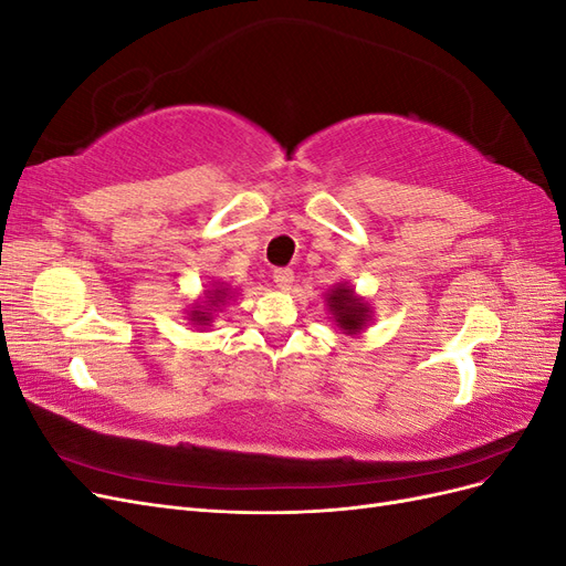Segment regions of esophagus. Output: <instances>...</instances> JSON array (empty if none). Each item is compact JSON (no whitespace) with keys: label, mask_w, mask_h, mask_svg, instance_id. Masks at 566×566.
<instances>
[{"label":"esophagus","mask_w":566,"mask_h":566,"mask_svg":"<svg viewBox=\"0 0 566 566\" xmlns=\"http://www.w3.org/2000/svg\"><path fill=\"white\" fill-rule=\"evenodd\" d=\"M273 281H276V285H279L281 290H290V287H293L295 273H293V269L279 266V269H273Z\"/></svg>","instance_id":"obj_1"}]
</instances>
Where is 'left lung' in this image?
<instances>
[{
  "label": "left lung",
  "mask_w": 566,
  "mask_h": 566,
  "mask_svg": "<svg viewBox=\"0 0 566 566\" xmlns=\"http://www.w3.org/2000/svg\"><path fill=\"white\" fill-rule=\"evenodd\" d=\"M325 302H328V310L342 333L358 335L370 321L368 302L364 297H358L354 293V287L347 283L333 285V290H328V295H325Z\"/></svg>",
  "instance_id": "1"
}]
</instances>
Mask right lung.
Segmentation results:
<instances>
[{
	"instance_id": "1",
	"label": "right lung",
	"mask_w": 566,
	"mask_h": 566,
	"mask_svg": "<svg viewBox=\"0 0 566 566\" xmlns=\"http://www.w3.org/2000/svg\"><path fill=\"white\" fill-rule=\"evenodd\" d=\"M231 297V287H227L224 283H214L212 290H205V302L196 304L188 318L193 321V325H210L212 323V314L219 310L221 304Z\"/></svg>"
}]
</instances>
